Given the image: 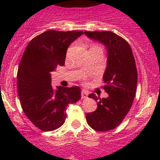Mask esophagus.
Wrapping results in <instances>:
<instances>
[{"label": "esophagus", "mask_w": 160, "mask_h": 160, "mask_svg": "<svg viewBox=\"0 0 160 160\" xmlns=\"http://www.w3.org/2000/svg\"><path fill=\"white\" fill-rule=\"evenodd\" d=\"M81 96H82V98H87L88 97V92L86 91V90H82Z\"/></svg>", "instance_id": "esophagus-1"}]
</instances>
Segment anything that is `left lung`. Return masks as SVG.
<instances>
[{"mask_svg":"<svg viewBox=\"0 0 160 160\" xmlns=\"http://www.w3.org/2000/svg\"><path fill=\"white\" fill-rule=\"evenodd\" d=\"M88 38L102 43L107 50V62L103 81L107 98L89 94L97 102L96 111L86 118L95 131H108L117 128L128 114L136 92L138 73L132 50L128 42L111 31H85Z\"/></svg>","mask_w":160,"mask_h":160,"instance_id":"1","label":"left lung"}]
</instances>
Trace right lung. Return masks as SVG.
Segmentation results:
<instances>
[{
  "label": "right lung",
  "instance_id": "obj_1",
  "mask_svg": "<svg viewBox=\"0 0 160 160\" xmlns=\"http://www.w3.org/2000/svg\"><path fill=\"white\" fill-rule=\"evenodd\" d=\"M82 31L49 30L29 42L18 70V90L25 114L37 128L51 131L62 126L69 104L81 98L78 87L51 86V73L63 66L70 44Z\"/></svg>",
  "mask_w": 160,
  "mask_h": 160
}]
</instances>
